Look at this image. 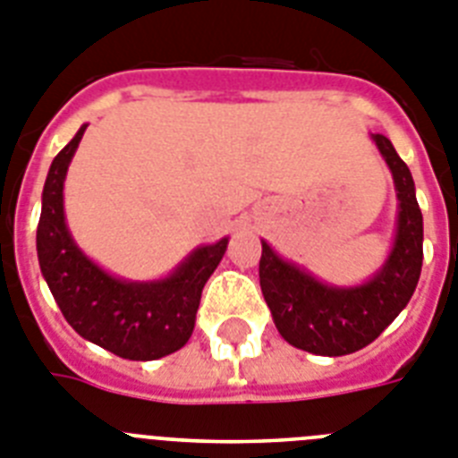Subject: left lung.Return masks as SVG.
Here are the masks:
<instances>
[{
    "label": "left lung",
    "instance_id": "left-lung-1",
    "mask_svg": "<svg viewBox=\"0 0 458 458\" xmlns=\"http://www.w3.org/2000/svg\"><path fill=\"white\" fill-rule=\"evenodd\" d=\"M374 145L391 168L398 194V229L388 259L368 283L337 288L285 262L262 241L259 285L281 337L316 356H346L372 344L407 306L424 262V217L414 180L386 135Z\"/></svg>",
    "mask_w": 458,
    "mask_h": 458
}]
</instances>
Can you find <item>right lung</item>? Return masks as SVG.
Here are the masks:
<instances>
[{"mask_svg":"<svg viewBox=\"0 0 458 458\" xmlns=\"http://www.w3.org/2000/svg\"><path fill=\"white\" fill-rule=\"evenodd\" d=\"M86 123L53 158L41 194L37 255L41 274L67 323L89 342L128 360H157L175 353L194 332L196 311L229 238L201 245L168 278L121 281L90 262L65 225L63 187L67 165L84 138Z\"/></svg>","mask_w":458,"mask_h":458,"instance_id":"right-lung-1","label":"right lung"}]
</instances>
